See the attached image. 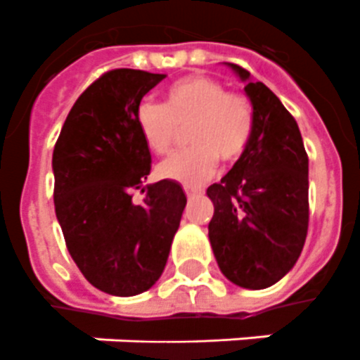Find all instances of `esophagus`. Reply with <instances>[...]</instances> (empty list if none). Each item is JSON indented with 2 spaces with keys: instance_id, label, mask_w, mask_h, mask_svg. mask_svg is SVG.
Returning a JSON list of instances; mask_svg holds the SVG:
<instances>
[{
  "instance_id": "obj_1",
  "label": "esophagus",
  "mask_w": 360,
  "mask_h": 360,
  "mask_svg": "<svg viewBox=\"0 0 360 360\" xmlns=\"http://www.w3.org/2000/svg\"><path fill=\"white\" fill-rule=\"evenodd\" d=\"M185 192L188 198H194L198 194H202V188H196V186H185Z\"/></svg>"
}]
</instances>
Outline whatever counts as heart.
I'll return each instance as SVG.
<instances>
[{"label": "heart", "mask_w": 360, "mask_h": 360, "mask_svg": "<svg viewBox=\"0 0 360 360\" xmlns=\"http://www.w3.org/2000/svg\"><path fill=\"white\" fill-rule=\"evenodd\" d=\"M136 124L146 146L166 155L177 146L181 130L188 132L191 149L158 166V175L183 185H202L214 174L219 158L237 162L252 134V106L239 93H226L224 84L209 76H186L166 91V104L143 101Z\"/></svg>", "instance_id": "obj_1"}]
</instances>
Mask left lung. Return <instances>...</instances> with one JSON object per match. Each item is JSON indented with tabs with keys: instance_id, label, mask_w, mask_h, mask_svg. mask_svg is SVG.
Wrapping results in <instances>:
<instances>
[{
	"instance_id": "1",
	"label": "left lung",
	"mask_w": 360,
	"mask_h": 360,
	"mask_svg": "<svg viewBox=\"0 0 360 360\" xmlns=\"http://www.w3.org/2000/svg\"><path fill=\"white\" fill-rule=\"evenodd\" d=\"M252 104V134L233 168L207 188L209 240L226 278L265 290L290 273L308 231V155L293 115L265 84L226 63Z\"/></svg>"
}]
</instances>
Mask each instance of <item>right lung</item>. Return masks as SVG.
Listing matches in <instances>:
<instances>
[{"label":"right lung","instance_id":"right-lung-1","mask_svg":"<svg viewBox=\"0 0 360 360\" xmlns=\"http://www.w3.org/2000/svg\"><path fill=\"white\" fill-rule=\"evenodd\" d=\"M166 75L115 69L82 93L53 147V205L65 243L87 282L115 297L155 285L168 262L186 196L179 183L141 186L151 153L136 112ZM141 188V204L131 188Z\"/></svg>","mask_w":360,"mask_h":360}]
</instances>
